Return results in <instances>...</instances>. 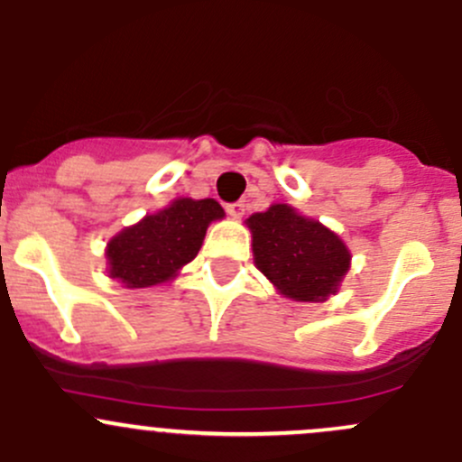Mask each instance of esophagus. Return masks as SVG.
<instances>
[{"instance_id":"34e87169","label":"esophagus","mask_w":462,"mask_h":462,"mask_svg":"<svg viewBox=\"0 0 462 462\" xmlns=\"http://www.w3.org/2000/svg\"><path fill=\"white\" fill-rule=\"evenodd\" d=\"M226 209H227V214H230V217L241 218V217H244V212H245V203H244V201L227 203V205H226Z\"/></svg>"}]
</instances>
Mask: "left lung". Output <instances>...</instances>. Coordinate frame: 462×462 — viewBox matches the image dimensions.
Here are the masks:
<instances>
[{"instance_id": "8db88e82", "label": "left lung", "mask_w": 462, "mask_h": 462, "mask_svg": "<svg viewBox=\"0 0 462 462\" xmlns=\"http://www.w3.org/2000/svg\"><path fill=\"white\" fill-rule=\"evenodd\" d=\"M254 263L282 295L297 301H321L335 295L346 274V245L313 218L288 205H273L248 218Z\"/></svg>"}]
</instances>
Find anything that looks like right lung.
<instances>
[{"label": "right lung", "instance_id": "add662e5", "mask_svg": "<svg viewBox=\"0 0 462 462\" xmlns=\"http://www.w3.org/2000/svg\"><path fill=\"white\" fill-rule=\"evenodd\" d=\"M217 218H223V208L214 199H179L170 208L149 214L109 241V277L127 288L167 282L197 257L205 230Z\"/></svg>", "mask_w": 462, "mask_h": 462}]
</instances>
